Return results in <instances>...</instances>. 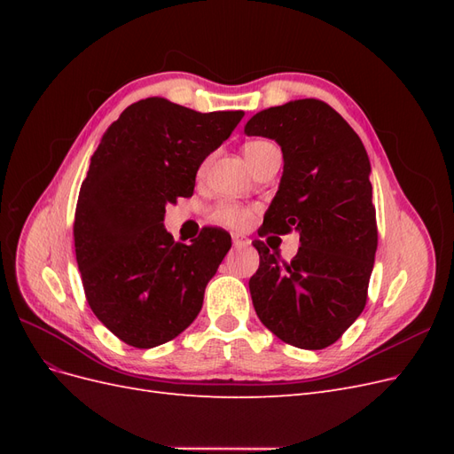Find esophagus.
Masks as SVG:
<instances>
[{"label": "esophagus", "instance_id": "34e87169", "mask_svg": "<svg viewBox=\"0 0 454 454\" xmlns=\"http://www.w3.org/2000/svg\"><path fill=\"white\" fill-rule=\"evenodd\" d=\"M232 246H235V248H246V246H250V240L246 237L232 235Z\"/></svg>", "mask_w": 454, "mask_h": 454}]
</instances>
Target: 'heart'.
Returning a JSON list of instances; mask_svg holds the SVG:
<instances>
[{"mask_svg":"<svg viewBox=\"0 0 454 454\" xmlns=\"http://www.w3.org/2000/svg\"><path fill=\"white\" fill-rule=\"evenodd\" d=\"M269 145H272V144H269V142L246 144V147H244L246 159H248L250 164H252L254 159L259 155V151L269 147ZM252 215H254L252 208H248V206H244V204H239V202H219L210 210L212 222H215L219 225L231 227V229L248 227L250 222H252Z\"/></svg>","mask_w":454,"mask_h":454,"instance_id":"obj_1","label":"heart"}]
</instances>
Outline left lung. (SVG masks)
<instances>
[{"label": "left lung", "instance_id": "obj_1", "mask_svg": "<svg viewBox=\"0 0 454 454\" xmlns=\"http://www.w3.org/2000/svg\"><path fill=\"white\" fill-rule=\"evenodd\" d=\"M244 132L278 142L284 155L263 235L299 231L301 242L286 263L254 240V309L287 345L322 350L340 339L367 301L379 240L369 157L348 122L316 98L263 109Z\"/></svg>", "mask_w": 454, "mask_h": 454}]
</instances>
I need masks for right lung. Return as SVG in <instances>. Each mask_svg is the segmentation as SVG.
I'll list each match as a JSON object with an SVG mask.
<instances>
[{
	"label": "right lung",
	"mask_w": 454,
	"mask_h": 454,
	"mask_svg": "<svg viewBox=\"0 0 454 454\" xmlns=\"http://www.w3.org/2000/svg\"><path fill=\"white\" fill-rule=\"evenodd\" d=\"M244 112L199 114L164 98L129 106L102 136L81 184L74 239L89 307L134 348L180 335L231 248L208 227L191 244L164 229V206L193 195L195 176Z\"/></svg>",
	"instance_id": "add662e5"
}]
</instances>
